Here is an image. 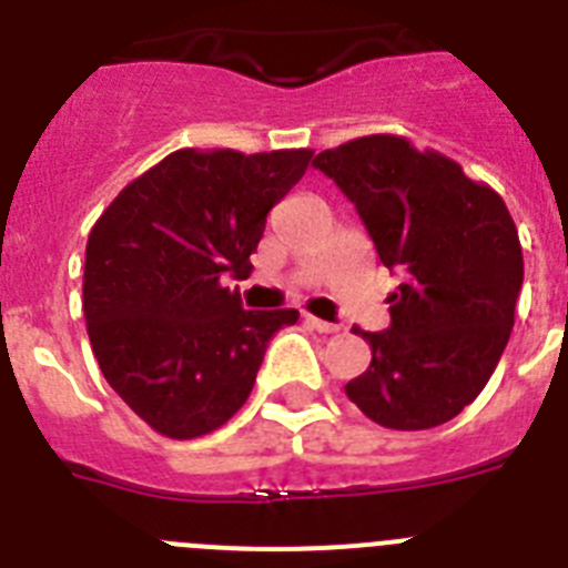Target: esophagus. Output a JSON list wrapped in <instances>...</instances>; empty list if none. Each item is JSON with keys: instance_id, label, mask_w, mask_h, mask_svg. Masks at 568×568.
Returning a JSON list of instances; mask_svg holds the SVG:
<instances>
[{"instance_id": "esophagus-1", "label": "esophagus", "mask_w": 568, "mask_h": 568, "mask_svg": "<svg viewBox=\"0 0 568 568\" xmlns=\"http://www.w3.org/2000/svg\"><path fill=\"white\" fill-rule=\"evenodd\" d=\"M307 324L313 329H318V333H338V324H329V321L324 318H315V315H307Z\"/></svg>"}]
</instances>
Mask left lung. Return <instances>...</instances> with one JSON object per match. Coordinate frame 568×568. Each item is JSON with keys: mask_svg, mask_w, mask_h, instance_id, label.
I'll return each instance as SVG.
<instances>
[{"mask_svg": "<svg viewBox=\"0 0 568 568\" xmlns=\"http://www.w3.org/2000/svg\"><path fill=\"white\" fill-rule=\"evenodd\" d=\"M355 204L384 267L404 284L393 324L364 333L373 349L346 398L386 429H433L478 398L515 327L524 253L509 210L438 150L393 133L315 155Z\"/></svg>", "mask_w": 568, "mask_h": 568, "instance_id": "8db88e82", "label": "left lung"}]
</instances>
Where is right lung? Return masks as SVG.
Instances as JSON below:
<instances>
[{
    "instance_id": "obj_1",
    "label": "right lung",
    "mask_w": 568,
    "mask_h": 568,
    "mask_svg": "<svg viewBox=\"0 0 568 568\" xmlns=\"http://www.w3.org/2000/svg\"><path fill=\"white\" fill-rule=\"evenodd\" d=\"M310 159L313 150H175L90 230V346L119 398L159 435L190 440L227 424L270 338L298 321V310H244L222 278H247L267 213Z\"/></svg>"
}]
</instances>
